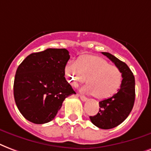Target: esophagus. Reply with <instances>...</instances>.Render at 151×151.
<instances>
[{"label": "esophagus", "mask_w": 151, "mask_h": 151, "mask_svg": "<svg viewBox=\"0 0 151 151\" xmlns=\"http://www.w3.org/2000/svg\"><path fill=\"white\" fill-rule=\"evenodd\" d=\"M78 96H79V97H80V99H81V100H82V101L85 102V101H87V100H88V98H87V97H85V96H80V95H78Z\"/></svg>", "instance_id": "34e87169"}]
</instances>
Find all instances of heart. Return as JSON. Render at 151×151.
<instances>
[{
    "mask_svg": "<svg viewBox=\"0 0 151 151\" xmlns=\"http://www.w3.org/2000/svg\"><path fill=\"white\" fill-rule=\"evenodd\" d=\"M65 74L74 86L84 82L88 77V83L81 91L99 99L114 96L123 82L122 72L117 67L94 56L82 57L77 63H68L65 67Z\"/></svg>",
    "mask_w": 151,
    "mask_h": 151,
    "instance_id": "heart-1",
    "label": "heart"
}]
</instances>
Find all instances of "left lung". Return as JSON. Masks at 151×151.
I'll return each mask as SVG.
<instances>
[{
	"label": "left lung",
	"mask_w": 151,
	"mask_h": 151,
	"mask_svg": "<svg viewBox=\"0 0 151 151\" xmlns=\"http://www.w3.org/2000/svg\"><path fill=\"white\" fill-rule=\"evenodd\" d=\"M119 69L123 82L114 96L100 101L98 114L90 116L91 123L97 127L107 130L117 127L128 117L135 99V81L132 71L124 62L109 52H102Z\"/></svg>",
	"instance_id": "left-lung-1"
}]
</instances>
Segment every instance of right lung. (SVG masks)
I'll return each mask as SVG.
<instances>
[{"label": "right lung", "instance_id": "1", "mask_svg": "<svg viewBox=\"0 0 151 151\" xmlns=\"http://www.w3.org/2000/svg\"><path fill=\"white\" fill-rule=\"evenodd\" d=\"M69 59L65 48H47L32 53L19 65L13 94L17 108L26 119L36 124L48 123L63 100L76 94L64 77Z\"/></svg>", "mask_w": 151, "mask_h": 151}]
</instances>
